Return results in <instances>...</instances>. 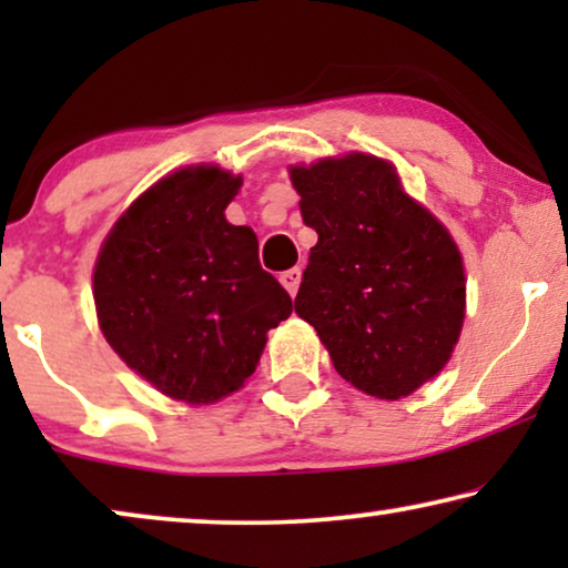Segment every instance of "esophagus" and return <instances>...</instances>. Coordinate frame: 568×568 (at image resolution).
Segmentation results:
<instances>
[{
    "instance_id": "obj_1",
    "label": "esophagus",
    "mask_w": 568,
    "mask_h": 568,
    "mask_svg": "<svg viewBox=\"0 0 568 568\" xmlns=\"http://www.w3.org/2000/svg\"><path fill=\"white\" fill-rule=\"evenodd\" d=\"M300 278H302V271L300 268H290V271H284L282 276H278V282L284 284V290L292 294H297V290H300Z\"/></svg>"
}]
</instances>
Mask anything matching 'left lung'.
<instances>
[{
	"label": "left lung",
	"instance_id": "obj_1",
	"mask_svg": "<svg viewBox=\"0 0 568 568\" xmlns=\"http://www.w3.org/2000/svg\"><path fill=\"white\" fill-rule=\"evenodd\" d=\"M317 232L294 300L356 390L398 400L437 377L465 317L455 240L403 193L390 162L352 152L290 168Z\"/></svg>",
	"mask_w": 568,
	"mask_h": 568
}]
</instances>
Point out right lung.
<instances>
[{
	"label": "right lung",
	"instance_id": "add662e5",
	"mask_svg": "<svg viewBox=\"0 0 568 568\" xmlns=\"http://www.w3.org/2000/svg\"><path fill=\"white\" fill-rule=\"evenodd\" d=\"M243 178L191 165L144 191L108 232L92 294L100 331L168 398L206 406L240 390L292 300L261 268L258 237L224 209Z\"/></svg>",
	"mask_w": 568,
	"mask_h": 568
}]
</instances>
